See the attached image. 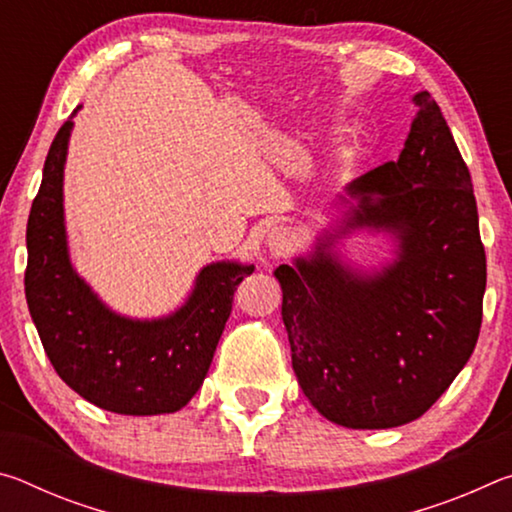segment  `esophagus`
I'll return each instance as SVG.
<instances>
[{
	"instance_id": "1",
	"label": "esophagus",
	"mask_w": 512,
	"mask_h": 512,
	"mask_svg": "<svg viewBox=\"0 0 512 512\" xmlns=\"http://www.w3.org/2000/svg\"><path fill=\"white\" fill-rule=\"evenodd\" d=\"M291 241H293V235L289 232V228H284V225H277V228L268 232L266 244H268V250H271L273 255H284L291 248Z\"/></svg>"
}]
</instances>
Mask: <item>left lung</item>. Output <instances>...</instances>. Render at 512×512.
<instances>
[{
  "label": "left lung",
  "instance_id": "1",
  "mask_svg": "<svg viewBox=\"0 0 512 512\" xmlns=\"http://www.w3.org/2000/svg\"><path fill=\"white\" fill-rule=\"evenodd\" d=\"M413 103L397 162L352 180L345 192L357 203L341 228L275 268L302 393L348 429L418 420L463 370L481 329L485 250L470 169L431 94ZM359 227L398 239L381 272H354L331 253Z\"/></svg>",
  "mask_w": 512,
  "mask_h": 512
}]
</instances>
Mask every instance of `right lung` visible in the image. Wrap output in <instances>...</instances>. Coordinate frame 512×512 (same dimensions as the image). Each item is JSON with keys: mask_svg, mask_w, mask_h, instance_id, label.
Returning a JSON list of instances; mask_svg holds the SVG:
<instances>
[{"mask_svg": "<svg viewBox=\"0 0 512 512\" xmlns=\"http://www.w3.org/2000/svg\"><path fill=\"white\" fill-rule=\"evenodd\" d=\"M72 128L69 117L51 142L27 223L24 291L42 348L58 377L99 409L119 415L180 411L201 388L232 296L255 266H203L185 305L164 318H126L103 305L69 262L63 173Z\"/></svg>", "mask_w": 512, "mask_h": 512, "instance_id": "add662e5", "label": "right lung"}]
</instances>
